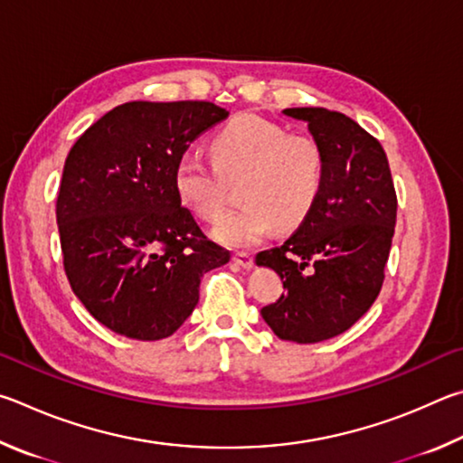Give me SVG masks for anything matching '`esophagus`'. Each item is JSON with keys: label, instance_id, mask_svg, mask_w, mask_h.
Instances as JSON below:
<instances>
[{"label": "esophagus", "instance_id": "1", "mask_svg": "<svg viewBox=\"0 0 463 463\" xmlns=\"http://www.w3.org/2000/svg\"><path fill=\"white\" fill-rule=\"evenodd\" d=\"M232 260H233V264H238L246 270H250L254 266V258H252V254H248V252H236V254H233Z\"/></svg>", "mask_w": 463, "mask_h": 463}]
</instances>
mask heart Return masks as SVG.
Returning <instances> with one entry per match:
<instances>
[{"label": "heart", "mask_w": 463, "mask_h": 463, "mask_svg": "<svg viewBox=\"0 0 463 463\" xmlns=\"http://www.w3.org/2000/svg\"><path fill=\"white\" fill-rule=\"evenodd\" d=\"M213 165L199 154H184L175 168V189L184 207L205 222H217L225 209V178L241 176L238 199L244 203L215 227L225 246L246 248L272 227L295 230L305 222L323 184L326 158L311 136H293L254 113H241L211 140Z\"/></svg>", "instance_id": "obj_1"}]
</instances>
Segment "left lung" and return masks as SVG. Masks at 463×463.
Segmentation results:
<instances>
[{
  "instance_id": "8db88e82",
  "label": "left lung",
  "mask_w": 463,
  "mask_h": 463,
  "mask_svg": "<svg viewBox=\"0 0 463 463\" xmlns=\"http://www.w3.org/2000/svg\"><path fill=\"white\" fill-rule=\"evenodd\" d=\"M307 121L326 158L311 213L280 248L256 256L285 287L262 319L287 342L317 344L350 329L383 288L396 223V193L386 152L339 111L290 108Z\"/></svg>"
}]
</instances>
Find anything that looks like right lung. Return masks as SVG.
I'll use <instances>...</instances> for the list:
<instances>
[{
  "instance_id": "1",
  "label": "right lung",
  "mask_w": 463,
  "mask_h": 463,
  "mask_svg": "<svg viewBox=\"0 0 463 463\" xmlns=\"http://www.w3.org/2000/svg\"><path fill=\"white\" fill-rule=\"evenodd\" d=\"M230 111L209 101H129L72 146L56 223L64 272L85 309L119 335H173L199 303L201 277L230 262L175 189L191 142Z\"/></svg>"
}]
</instances>
